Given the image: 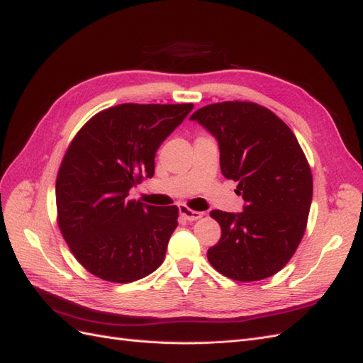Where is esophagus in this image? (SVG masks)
I'll return each instance as SVG.
<instances>
[{
	"label": "esophagus",
	"instance_id": "esophagus-1",
	"mask_svg": "<svg viewBox=\"0 0 363 363\" xmlns=\"http://www.w3.org/2000/svg\"><path fill=\"white\" fill-rule=\"evenodd\" d=\"M180 215L184 219H188V221H196V219H200L204 213L192 211V208H189L188 206H180Z\"/></svg>",
	"mask_w": 363,
	"mask_h": 363
}]
</instances>
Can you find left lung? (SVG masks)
I'll use <instances>...</instances> for the list:
<instances>
[{"instance_id":"left-lung-1","label":"left lung","mask_w":363,"mask_h":363,"mask_svg":"<svg viewBox=\"0 0 363 363\" xmlns=\"http://www.w3.org/2000/svg\"><path fill=\"white\" fill-rule=\"evenodd\" d=\"M216 138L223 175L238 182L244 212L212 211L221 239L207 259L223 276L256 281L277 274L294 256L307 225L313 182L292 130L269 108L224 101L194 112Z\"/></svg>"}]
</instances>
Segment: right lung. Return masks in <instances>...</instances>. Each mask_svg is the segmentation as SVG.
Instances as JSON below:
<instances>
[{"instance_id": "obj_1", "label": "right lung", "mask_w": 363, "mask_h": 363, "mask_svg": "<svg viewBox=\"0 0 363 363\" xmlns=\"http://www.w3.org/2000/svg\"><path fill=\"white\" fill-rule=\"evenodd\" d=\"M192 108L113 106L87 121L65 152L56 180L57 224L95 277L130 283L162 265L179 207L128 200V191L155 175L156 151Z\"/></svg>"}]
</instances>
